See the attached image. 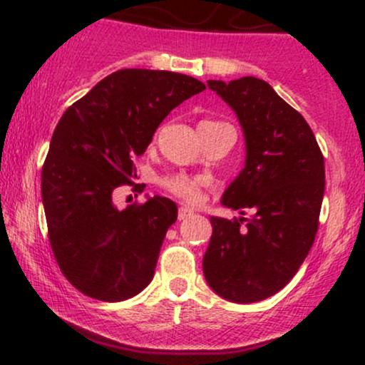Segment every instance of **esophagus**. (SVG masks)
Here are the masks:
<instances>
[{"label": "esophagus", "instance_id": "1", "mask_svg": "<svg viewBox=\"0 0 365 365\" xmlns=\"http://www.w3.org/2000/svg\"><path fill=\"white\" fill-rule=\"evenodd\" d=\"M192 215H194V211H192V209L185 207V206H182V207L178 209V220H180V221L187 220V217H190Z\"/></svg>", "mask_w": 365, "mask_h": 365}]
</instances>
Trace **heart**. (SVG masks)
<instances>
[{
  "instance_id": "heart-1",
  "label": "heart",
  "mask_w": 365,
  "mask_h": 365,
  "mask_svg": "<svg viewBox=\"0 0 365 365\" xmlns=\"http://www.w3.org/2000/svg\"><path fill=\"white\" fill-rule=\"evenodd\" d=\"M216 121H202L200 125H212ZM199 125V127H200ZM204 178L200 177H192L187 173H168L165 177L159 178V185L165 188L170 194L180 197L185 202H195L199 199L200 190L204 187Z\"/></svg>"
}]
</instances>
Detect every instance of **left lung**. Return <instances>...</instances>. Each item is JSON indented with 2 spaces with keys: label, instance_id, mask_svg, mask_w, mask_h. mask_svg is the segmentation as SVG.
<instances>
[{
  "label": "left lung",
  "instance_id": "obj_1",
  "mask_svg": "<svg viewBox=\"0 0 365 365\" xmlns=\"http://www.w3.org/2000/svg\"><path fill=\"white\" fill-rule=\"evenodd\" d=\"M207 86L235 110L247 142L245 168L221 204L252 216L211 217L204 276L230 302H259L282 290L311 250L324 195V158L304 116L267 82L242 77Z\"/></svg>",
  "mask_w": 365,
  "mask_h": 365
}]
</instances>
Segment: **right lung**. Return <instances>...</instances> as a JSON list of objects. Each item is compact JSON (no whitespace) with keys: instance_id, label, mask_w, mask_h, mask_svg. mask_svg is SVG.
<instances>
[{"instance_id":"right-lung-1","label":"right lung","mask_w":365,"mask_h":365,"mask_svg":"<svg viewBox=\"0 0 365 365\" xmlns=\"http://www.w3.org/2000/svg\"><path fill=\"white\" fill-rule=\"evenodd\" d=\"M206 89L188 75L125 68L108 75L58 121L41 173L48 237L63 276L104 302L144 290L177 204L166 197L118 211L113 190L135 183L133 159L173 108Z\"/></svg>"}]
</instances>
